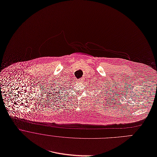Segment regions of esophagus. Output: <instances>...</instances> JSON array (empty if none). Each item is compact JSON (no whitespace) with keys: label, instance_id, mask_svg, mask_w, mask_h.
<instances>
[{"label":"esophagus","instance_id":"34e87169","mask_svg":"<svg viewBox=\"0 0 157 157\" xmlns=\"http://www.w3.org/2000/svg\"><path fill=\"white\" fill-rule=\"evenodd\" d=\"M84 78H80V79H78V81L79 82H83L84 81Z\"/></svg>","mask_w":157,"mask_h":157}]
</instances>
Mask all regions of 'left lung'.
Returning a JSON list of instances; mask_svg holds the SVG:
<instances>
[{
  "label": "left lung",
  "instance_id": "left-lung-1",
  "mask_svg": "<svg viewBox=\"0 0 157 157\" xmlns=\"http://www.w3.org/2000/svg\"><path fill=\"white\" fill-rule=\"evenodd\" d=\"M101 94H102V96L103 95V94H102V92H101ZM104 94H105V93H104ZM100 95H101V94H100ZM100 95H99V96H100ZM104 96H106V94H104ZM109 99H110V98H109Z\"/></svg>",
  "mask_w": 157,
  "mask_h": 157
}]
</instances>
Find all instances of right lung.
Instances as JSON below:
<instances>
[{"label": "right lung", "instance_id": "right-lung-1", "mask_svg": "<svg viewBox=\"0 0 157 157\" xmlns=\"http://www.w3.org/2000/svg\"><path fill=\"white\" fill-rule=\"evenodd\" d=\"M64 87H65H65H63V86H62V87H61V89H59V90H61V89H62V90H65V88H64ZM68 88H70V87H68ZM65 91H66V90H65ZM58 93L59 94V92Z\"/></svg>", "mask_w": 157, "mask_h": 157}]
</instances>
